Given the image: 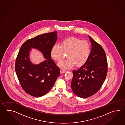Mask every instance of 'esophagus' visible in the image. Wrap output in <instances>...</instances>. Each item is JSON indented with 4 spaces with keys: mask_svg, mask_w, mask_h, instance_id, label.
Segmentation results:
<instances>
[{
    "mask_svg": "<svg viewBox=\"0 0 125 125\" xmlns=\"http://www.w3.org/2000/svg\"><path fill=\"white\" fill-rule=\"evenodd\" d=\"M66 71V70H64V69H61L60 70V72H61V73H62V74H63L64 73H65Z\"/></svg>",
    "mask_w": 125,
    "mask_h": 125,
    "instance_id": "obj_1",
    "label": "esophagus"
}]
</instances>
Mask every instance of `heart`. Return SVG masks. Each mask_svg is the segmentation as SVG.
<instances>
[{"instance_id": "heart-1", "label": "heart", "mask_w": 125, "mask_h": 125, "mask_svg": "<svg viewBox=\"0 0 125 125\" xmlns=\"http://www.w3.org/2000/svg\"><path fill=\"white\" fill-rule=\"evenodd\" d=\"M66 52V59L58 63L61 68H71L75 64L77 67L84 65L89 58L91 53L90 44L85 40L71 37L62 40L60 45L55 44L51 49V56L55 61H59L63 53Z\"/></svg>"}]
</instances>
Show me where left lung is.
<instances>
[{
  "label": "left lung",
  "mask_w": 125,
  "mask_h": 125,
  "mask_svg": "<svg viewBox=\"0 0 125 125\" xmlns=\"http://www.w3.org/2000/svg\"><path fill=\"white\" fill-rule=\"evenodd\" d=\"M92 44L90 55L84 65L73 71L72 90L76 96L87 98L96 94L103 85L108 72L104 49L88 36Z\"/></svg>",
  "instance_id": "1"
}]
</instances>
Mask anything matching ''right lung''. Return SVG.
Returning <instances> with one entry per match:
<instances>
[{"mask_svg":"<svg viewBox=\"0 0 125 125\" xmlns=\"http://www.w3.org/2000/svg\"><path fill=\"white\" fill-rule=\"evenodd\" d=\"M57 32L40 35L29 39L21 45L16 57L15 70L21 87L34 97L45 95L53 87L60 74V69L51 59V49L56 42ZM31 48L43 53L45 60L33 64L29 59Z\"/></svg>","mask_w":125,"mask_h":125,"instance_id":"right-lung-1","label":"right lung"}]
</instances>
